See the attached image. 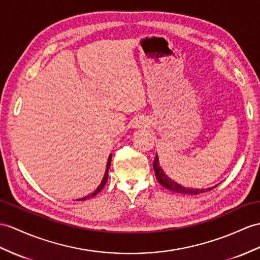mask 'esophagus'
<instances>
[{
	"mask_svg": "<svg viewBox=\"0 0 260 260\" xmlns=\"http://www.w3.org/2000/svg\"><path fill=\"white\" fill-rule=\"evenodd\" d=\"M139 124H143V122L142 121H139Z\"/></svg>",
	"mask_w": 260,
	"mask_h": 260,
	"instance_id": "obj_1",
	"label": "esophagus"
}]
</instances>
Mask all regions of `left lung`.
I'll list each match as a JSON object with an SVG mask.
<instances>
[{
  "label": "left lung",
  "instance_id": "1",
  "mask_svg": "<svg viewBox=\"0 0 260 260\" xmlns=\"http://www.w3.org/2000/svg\"><path fill=\"white\" fill-rule=\"evenodd\" d=\"M153 169H154V173H155L157 182H159L162 186L170 189V191H172V192L181 193V194H189V195H199L201 193L211 191V189L217 186V184H216V185H214L212 187H207V188H188L184 185L179 184V183H176L172 179H170L169 176L164 173V171L162 170V168L160 166L159 156H157V154L155 155V159L153 162Z\"/></svg>",
  "mask_w": 260,
  "mask_h": 260
}]
</instances>
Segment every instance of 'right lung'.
<instances>
[{
  "label": "right lung",
  "mask_w": 260,
  "mask_h": 260,
  "mask_svg": "<svg viewBox=\"0 0 260 260\" xmlns=\"http://www.w3.org/2000/svg\"><path fill=\"white\" fill-rule=\"evenodd\" d=\"M111 156H112V154H110V155H109V157H108V162H107V167H106V171H105V175H104L103 180H101L100 184L98 185V187H97L96 189H94V191H93L92 193H90L89 195H87V196H85V198H81V199H78V200H76V201H86V200H88V199L93 198L94 195H97V194L101 191V189L104 188V186L106 185V183H107V180H108V171H109L110 163H111Z\"/></svg>",
  "instance_id": "add662e5"
}]
</instances>
